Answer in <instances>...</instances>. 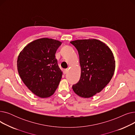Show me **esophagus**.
<instances>
[{
	"label": "esophagus",
	"instance_id": "esophagus-1",
	"mask_svg": "<svg viewBox=\"0 0 135 135\" xmlns=\"http://www.w3.org/2000/svg\"><path fill=\"white\" fill-rule=\"evenodd\" d=\"M68 71V70L67 69H65V70H63V74H67V73Z\"/></svg>",
	"mask_w": 135,
	"mask_h": 135
}]
</instances>
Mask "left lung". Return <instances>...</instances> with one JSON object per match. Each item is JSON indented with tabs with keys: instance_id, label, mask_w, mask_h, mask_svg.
<instances>
[{
	"instance_id": "obj_1",
	"label": "left lung",
	"mask_w": 135,
	"mask_h": 135,
	"mask_svg": "<svg viewBox=\"0 0 135 135\" xmlns=\"http://www.w3.org/2000/svg\"><path fill=\"white\" fill-rule=\"evenodd\" d=\"M70 42L78 51L81 67L80 79L72 89L80 97H93L100 93L112 79L115 68L114 56L107 45L97 39Z\"/></svg>"
}]
</instances>
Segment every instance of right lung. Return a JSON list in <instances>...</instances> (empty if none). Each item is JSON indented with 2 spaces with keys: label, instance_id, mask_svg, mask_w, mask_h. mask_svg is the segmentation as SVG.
<instances>
[{
  "label": "right lung",
  "instance_id": "add662e5",
  "mask_svg": "<svg viewBox=\"0 0 135 135\" xmlns=\"http://www.w3.org/2000/svg\"><path fill=\"white\" fill-rule=\"evenodd\" d=\"M61 44L53 39H38L28 44L18 56L20 78L28 89L40 98L52 96L61 80L63 73L55 57Z\"/></svg>",
  "mask_w": 135,
  "mask_h": 135
}]
</instances>
